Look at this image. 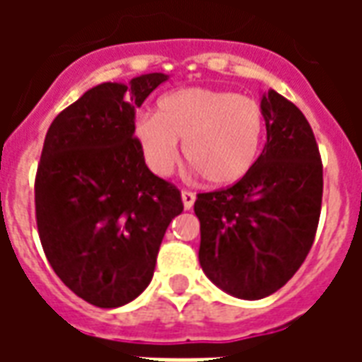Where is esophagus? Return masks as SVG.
Wrapping results in <instances>:
<instances>
[{
	"label": "esophagus",
	"instance_id": "obj_1",
	"mask_svg": "<svg viewBox=\"0 0 362 362\" xmlns=\"http://www.w3.org/2000/svg\"><path fill=\"white\" fill-rule=\"evenodd\" d=\"M182 202H184V207H186V209H192L194 204H196V194H194V192H188V189H184V192H182Z\"/></svg>",
	"mask_w": 362,
	"mask_h": 362
}]
</instances>
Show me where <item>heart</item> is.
Masks as SVG:
<instances>
[{
  "instance_id": "1",
  "label": "heart",
  "mask_w": 362,
  "mask_h": 362,
  "mask_svg": "<svg viewBox=\"0 0 362 362\" xmlns=\"http://www.w3.org/2000/svg\"><path fill=\"white\" fill-rule=\"evenodd\" d=\"M266 129L262 104L233 90L180 89L165 95L153 116H139L134 139L145 165L168 176L178 165V141L188 165L211 186H230L256 165Z\"/></svg>"
}]
</instances>
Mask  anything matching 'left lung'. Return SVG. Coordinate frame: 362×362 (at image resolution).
I'll return each instance as SVG.
<instances>
[{
	"label": "left lung",
	"instance_id": "obj_1",
	"mask_svg": "<svg viewBox=\"0 0 362 362\" xmlns=\"http://www.w3.org/2000/svg\"><path fill=\"white\" fill-rule=\"evenodd\" d=\"M267 143L233 186L197 194L199 264L228 295H272L303 266L322 209V158L308 119L269 90L262 96Z\"/></svg>",
	"mask_w": 362,
	"mask_h": 362
}]
</instances>
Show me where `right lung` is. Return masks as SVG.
Masks as SVG:
<instances>
[{
    "instance_id": "obj_1",
    "label": "right lung",
    "mask_w": 362,
    "mask_h": 362,
    "mask_svg": "<svg viewBox=\"0 0 362 362\" xmlns=\"http://www.w3.org/2000/svg\"><path fill=\"white\" fill-rule=\"evenodd\" d=\"M165 74L103 83L52 122L35 178L36 227L59 279L98 308L151 283L180 189L151 173L134 139L135 110Z\"/></svg>"
}]
</instances>
